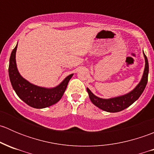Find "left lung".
Instances as JSON below:
<instances>
[{
    "instance_id": "8db88e82",
    "label": "left lung",
    "mask_w": 154,
    "mask_h": 154,
    "mask_svg": "<svg viewBox=\"0 0 154 154\" xmlns=\"http://www.w3.org/2000/svg\"><path fill=\"white\" fill-rule=\"evenodd\" d=\"M144 53V52H143ZM144 59H145V68H144V74L142 76V80L138 84V86L134 88L132 91L125 95L120 97H114L110 99H102L94 95L88 88L87 91L88 93V96L92 102L93 104L95 105L98 108L104 110V111L109 112H117L124 110L125 109L130 106L133 104L144 91L146 85L147 83V77H148L149 66L147 58L145 54H144Z\"/></svg>"
}]
</instances>
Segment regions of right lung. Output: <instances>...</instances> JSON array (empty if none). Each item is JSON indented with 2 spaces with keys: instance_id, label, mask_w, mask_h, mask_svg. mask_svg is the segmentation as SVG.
Instances as JSON below:
<instances>
[{
  "instance_id": "right-lung-1",
  "label": "right lung",
  "mask_w": 154,
  "mask_h": 154,
  "mask_svg": "<svg viewBox=\"0 0 154 154\" xmlns=\"http://www.w3.org/2000/svg\"><path fill=\"white\" fill-rule=\"evenodd\" d=\"M16 49L17 45L11 53L9 76L11 84L17 95L27 105L36 109L45 108L57 103L63 97L73 74L68 76L55 88H46L35 86L23 78L18 73L15 62Z\"/></svg>"
}]
</instances>
